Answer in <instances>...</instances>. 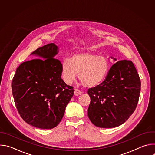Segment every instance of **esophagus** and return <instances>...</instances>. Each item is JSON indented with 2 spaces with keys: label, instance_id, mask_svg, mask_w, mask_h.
Listing matches in <instances>:
<instances>
[{
  "label": "esophagus",
  "instance_id": "esophagus-1",
  "mask_svg": "<svg viewBox=\"0 0 155 155\" xmlns=\"http://www.w3.org/2000/svg\"><path fill=\"white\" fill-rule=\"evenodd\" d=\"M82 94V92H81L80 90H79L78 89H75L74 94H75V96H79V95H80V94Z\"/></svg>",
  "mask_w": 155,
  "mask_h": 155
}]
</instances>
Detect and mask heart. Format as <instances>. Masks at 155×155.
I'll return each mask as SVG.
<instances>
[{
  "instance_id": "b5f03b06",
  "label": "heart",
  "mask_w": 155,
  "mask_h": 155,
  "mask_svg": "<svg viewBox=\"0 0 155 155\" xmlns=\"http://www.w3.org/2000/svg\"><path fill=\"white\" fill-rule=\"evenodd\" d=\"M109 70V63L106 58L91 52H78L74 54L71 59L65 58L61 65L64 80L71 83L77 73L81 84L87 87L99 84Z\"/></svg>"
}]
</instances>
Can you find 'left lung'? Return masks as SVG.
Listing matches in <instances>:
<instances>
[{"label": "left lung", "mask_w": 155, "mask_h": 155, "mask_svg": "<svg viewBox=\"0 0 155 155\" xmlns=\"http://www.w3.org/2000/svg\"><path fill=\"white\" fill-rule=\"evenodd\" d=\"M140 86L139 75L132 62H117L105 80L87 91L91 98L87 110L90 121L102 128H112L124 123L136 108Z\"/></svg>", "instance_id": "1"}]
</instances>
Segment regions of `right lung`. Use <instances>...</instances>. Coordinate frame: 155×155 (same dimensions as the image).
<instances>
[{
	"label": "right lung",
	"instance_id": "right-lung-1",
	"mask_svg": "<svg viewBox=\"0 0 155 155\" xmlns=\"http://www.w3.org/2000/svg\"><path fill=\"white\" fill-rule=\"evenodd\" d=\"M54 43L31 53L40 59L24 62L16 69L12 89L16 107L23 120L40 129H52L61 122L74 96V87L61 78V62L54 57Z\"/></svg>",
	"mask_w": 155,
	"mask_h": 155
}]
</instances>
